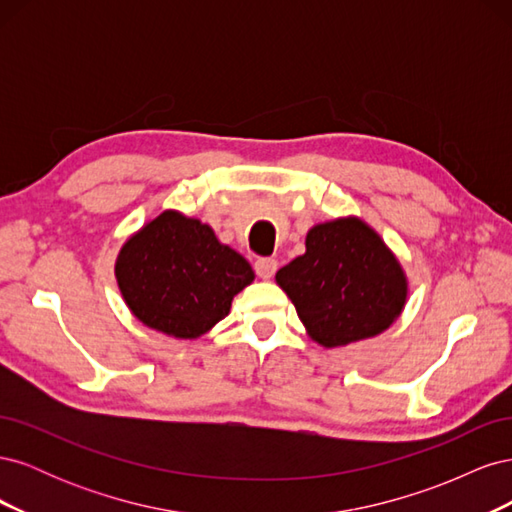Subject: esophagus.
<instances>
[{
  "label": "esophagus",
  "instance_id": "obj_1",
  "mask_svg": "<svg viewBox=\"0 0 512 512\" xmlns=\"http://www.w3.org/2000/svg\"><path fill=\"white\" fill-rule=\"evenodd\" d=\"M254 269H256L260 280H271L277 271V260L275 258H258Z\"/></svg>",
  "mask_w": 512,
  "mask_h": 512
}]
</instances>
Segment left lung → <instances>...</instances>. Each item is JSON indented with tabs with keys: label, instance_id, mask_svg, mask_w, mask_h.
Masks as SVG:
<instances>
[{
	"label": "left lung",
	"instance_id": "8db88e82",
	"mask_svg": "<svg viewBox=\"0 0 512 512\" xmlns=\"http://www.w3.org/2000/svg\"><path fill=\"white\" fill-rule=\"evenodd\" d=\"M307 335L344 348L384 333L408 301V275L365 220L344 215L307 230L305 254L275 273Z\"/></svg>",
	"mask_w": 512,
	"mask_h": 512
}]
</instances>
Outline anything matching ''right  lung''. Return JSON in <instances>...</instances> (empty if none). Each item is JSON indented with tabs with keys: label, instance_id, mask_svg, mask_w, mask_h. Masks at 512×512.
Here are the masks:
<instances>
[{
	"label": "right lung",
	"instance_id": "obj_1",
	"mask_svg": "<svg viewBox=\"0 0 512 512\" xmlns=\"http://www.w3.org/2000/svg\"><path fill=\"white\" fill-rule=\"evenodd\" d=\"M123 301L145 327L198 339L228 316L254 269L209 224L166 209L126 239L115 260Z\"/></svg>",
	"mask_w": 512,
	"mask_h": 512
}]
</instances>
